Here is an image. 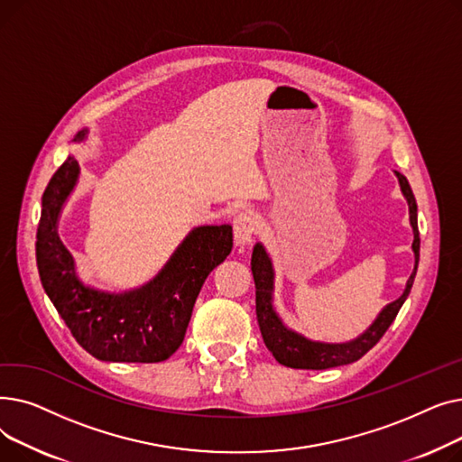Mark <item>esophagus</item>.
Here are the masks:
<instances>
[{"mask_svg": "<svg viewBox=\"0 0 462 462\" xmlns=\"http://www.w3.org/2000/svg\"><path fill=\"white\" fill-rule=\"evenodd\" d=\"M260 221L256 213L253 211H241L236 221H234V237H236V244L244 245L249 244V241L254 237V234L258 232Z\"/></svg>", "mask_w": 462, "mask_h": 462, "instance_id": "1", "label": "esophagus"}]
</instances>
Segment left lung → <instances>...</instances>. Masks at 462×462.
Instances as JSON below:
<instances>
[{"label": "left lung", "mask_w": 462, "mask_h": 462, "mask_svg": "<svg viewBox=\"0 0 462 462\" xmlns=\"http://www.w3.org/2000/svg\"><path fill=\"white\" fill-rule=\"evenodd\" d=\"M402 189V194L408 200L410 208V223L411 228H414V244H411V249H414L416 254V268L411 272L406 290L399 300L387 305L380 317L374 320V324L363 333L361 337L354 338L350 343H341V345H329V343H317V341H309L307 337L288 329L282 320L279 319V314L273 309V265L272 260L265 253V249L256 244L253 251V260H251V270H253V279H254V288H256V319L260 326V333L265 346L273 354V357L284 367H292V369H331L338 365H348V363L357 361L359 357L365 356L387 331V328L392 326L395 320L397 312L401 310L402 303L406 301L411 284H414L416 272H418V262H420V230H418V206L414 192H411L408 180L401 174L395 172Z\"/></svg>", "instance_id": "left-lung-1"}]
</instances>
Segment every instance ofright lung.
<instances>
[{
	"label": "right lung",
	"instance_id": "obj_1",
	"mask_svg": "<svg viewBox=\"0 0 462 462\" xmlns=\"http://www.w3.org/2000/svg\"><path fill=\"white\" fill-rule=\"evenodd\" d=\"M84 136L86 131H80L75 142ZM77 178L79 162L69 155L42 194L37 265L46 294L72 337L93 357L164 361L183 343L204 281L230 254L232 226L194 228L150 284L125 294L99 292L79 281L75 260L56 232L60 209Z\"/></svg>",
	"mask_w": 462,
	"mask_h": 462
}]
</instances>
